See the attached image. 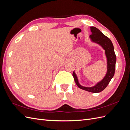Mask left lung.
Segmentation results:
<instances>
[{
  "label": "left lung",
  "instance_id": "8db88e82",
  "mask_svg": "<svg viewBox=\"0 0 130 130\" xmlns=\"http://www.w3.org/2000/svg\"><path fill=\"white\" fill-rule=\"evenodd\" d=\"M90 28L92 35L89 36V38L91 39V41L101 46L105 51V54L107 61V71L104 78L92 87H85L79 84L78 77L75 71L73 72L72 76H74L76 85L79 88L89 92L99 93L104 90L114 75L116 57L114 46L110 39L97 28L92 26Z\"/></svg>",
  "mask_w": 130,
  "mask_h": 130
}]
</instances>
